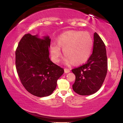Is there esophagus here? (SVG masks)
I'll use <instances>...</instances> for the list:
<instances>
[{
	"instance_id": "1",
	"label": "esophagus",
	"mask_w": 123,
	"mask_h": 123,
	"mask_svg": "<svg viewBox=\"0 0 123 123\" xmlns=\"http://www.w3.org/2000/svg\"><path fill=\"white\" fill-rule=\"evenodd\" d=\"M70 70L69 69H67V68H64V72L65 73H68L69 72H70Z\"/></svg>"
}]
</instances>
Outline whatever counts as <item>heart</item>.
Wrapping results in <instances>:
<instances>
[{"label": "heart", "instance_id": "b5f03b06", "mask_svg": "<svg viewBox=\"0 0 123 123\" xmlns=\"http://www.w3.org/2000/svg\"><path fill=\"white\" fill-rule=\"evenodd\" d=\"M93 42L87 32L70 30L65 32L57 38V45L50 46V54L55 63H58L62 57V49L65 55L64 63L78 65L85 63L91 54Z\"/></svg>", "mask_w": 123, "mask_h": 123}]
</instances>
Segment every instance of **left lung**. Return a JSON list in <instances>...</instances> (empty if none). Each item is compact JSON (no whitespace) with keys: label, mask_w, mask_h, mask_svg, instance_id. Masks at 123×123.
<instances>
[{"label":"left lung","mask_w":123,"mask_h":123,"mask_svg":"<svg viewBox=\"0 0 123 123\" xmlns=\"http://www.w3.org/2000/svg\"><path fill=\"white\" fill-rule=\"evenodd\" d=\"M93 53L87 63L72 70L75 75L73 90L78 95L95 93L101 87L107 72L105 43L96 32L93 35Z\"/></svg>","instance_id":"obj_1"}]
</instances>
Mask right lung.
<instances>
[{"mask_svg": "<svg viewBox=\"0 0 123 123\" xmlns=\"http://www.w3.org/2000/svg\"><path fill=\"white\" fill-rule=\"evenodd\" d=\"M49 36L27 33L20 40L16 51V66L25 89L37 97L48 96L53 93L57 80L64 72L49 58Z\"/></svg>", "mask_w": 123, "mask_h": 123, "instance_id": "obj_1", "label": "right lung"}]
</instances>
